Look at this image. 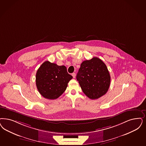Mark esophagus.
I'll list each match as a JSON object with an SVG mask.
<instances>
[{"instance_id": "obj_1", "label": "esophagus", "mask_w": 146, "mask_h": 146, "mask_svg": "<svg viewBox=\"0 0 146 146\" xmlns=\"http://www.w3.org/2000/svg\"><path fill=\"white\" fill-rule=\"evenodd\" d=\"M72 76H73V78H76V74L75 73H72Z\"/></svg>"}]
</instances>
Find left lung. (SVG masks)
Here are the masks:
<instances>
[{
    "label": "left lung",
    "instance_id": "obj_1",
    "mask_svg": "<svg viewBox=\"0 0 146 146\" xmlns=\"http://www.w3.org/2000/svg\"><path fill=\"white\" fill-rule=\"evenodd\" d=\"M76 79L86 96L95 100L107 92L111 76L105 64L100 59L94 57L81 63Z\"/></svg>",
    "mask_w": 146,
    "mask_h": 146
}]
</instances>
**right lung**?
Instances as JSON below:
<instances>
[{
  "instance_id": "1",
  "label": "right lung",
  "mask_w": 146,
  "mask_h": 146,
  "mask_svg": "<svg viewBox=\"0 0 146 146\" xmlns=\"http://www.w3.org/2000/svg\"><path fill=\"white\" fill-rule=\"evenodd\" d=\"M72 78L65 66L57 65L46 61L37 70L35 82L40 94L46 99L53 100L65 91Z\"/></svg>"
}]
</instances>
